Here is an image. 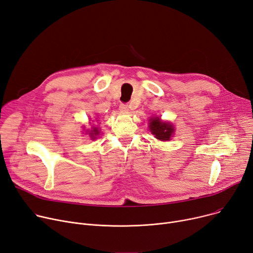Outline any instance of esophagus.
I'll list each match as a JSON object with an SVG mask.
<instances>
[{
	"label": "esophagus",
	"instance_id": "1",
	"mask_svg": "<svg viewBox=\"0 0 253 253\" xmlns=\"http://www.w3.org/2000/svg\"><path fill=\"white\" fill-rule=\"evenodd\" d=\"M120 110L122 111V112H128L129 111V106L127 105V104H121L120 105Z\"/></svg>",
	"mask_w": 253,
	"mask_h": 253
}]
</instances>
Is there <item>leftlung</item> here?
<instances>
[{
    "instance_id": "obj_1",
    "label": "left lung",
    "mask_w": 253,
    "mask_h": 253,
    "mask_svg": "<svg viewBox=\"0 0 253 253\" xmlns=\"http://www.w3.org/2000/svg\"><path fill=\"white\" fill-rule=\"evenodd\" d=\"M149 130L151 133L156 135V138L160 140H170V137L174 132V128L171 124L162 122L160 118H151L150 124H149Z\"/></svg>"
}]
</instances>
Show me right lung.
Here are the masks:
<instances>
[{"label": "right lung", "instance_id": "obj_1", "mask_svg": "<svg viewBox=\"0 0 253 253\" xmlns=\"http://www.w3.org/2000/svg\"><path fill=\"white\" fill-rule=\"evenodd\" d=\"M90 134V136H91V138L93 139V138H95L94 136H96L97 134H98V130H97V128H93V130H91V132L89 133Z\"/></svg>", "mask_w": 253, "mask_h": 253}]
</instances>
